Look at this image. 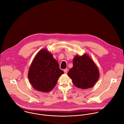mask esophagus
I'll return each instance as SVG.
<instances>
[{
  "instance_id": "1",
  "label": "esophagus",
  "mask_w": 124,
  "mask_h": 124,
  "mask_svg": "<svg viewBox=\"0 0 124 124\" xmlns=\"http://www.w3.org/2000/svg\"><path fill=\"white\" fill-rule=\"evenodd\" d=\"M64 73H67V72H68V69H64Z\"/></svg>"
}]
</instances>
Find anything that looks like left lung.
<instances>
[{"mask_svg": "<svg viewBox=\"0 0 124 124\" xmlns=\"http://www.w3.org/2000/svg\"><path fill=\"white\" fill-rule=\"evenodd\" d=\"M67 75L73 85L79 88L93 87L98 80L100 74L98 67L87 54L76 55L73 59V67Z\"/></svg>", "mask_w": 124, "mask_h": 124, "instance_id": "left-lung-1", "label": "left lung"}]
</instances>
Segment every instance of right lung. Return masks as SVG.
<instances>
[{"label":"right lung","instance_id":"right-lung-1","mask_svg":"<svg viewBox=\"0 0 124 124\" xmlns=\"http://www.w3.org/2000/svg\"><path fill=\"white\" fill-rule=\"evenodd\" d=\"M63 73L52 54L44 49L36 54L30 66L28 76L34 88L47 93L55 87L59 78Z\"/></svg>","mask_w":124,"mask_h":124}]
</instances>
